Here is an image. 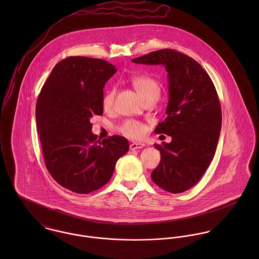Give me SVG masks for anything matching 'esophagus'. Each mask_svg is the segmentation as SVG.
Masks as SVG:
<instances>
[{
    "label": "esophagus",
    "mask_w": 259,
    "mask_h": 259,
    "mask_svg": "<svg viewBox=\"0 0 259 259\" xmlns=\"http://www.w3.org/2000/svg\"><path fill=\"white\" fill-rule=\"evenodd\" d=\"M146 145L144 144V143H133V144H131V146H130V148L131 149H139V148H143L145 147Z\"/></svg>",
    "instance_id": "1"
}]
</instances>
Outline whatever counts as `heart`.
Masks as SVG:
<instances>
[{
  "label": "heart",
  "instance_id": "obj_1",
  "mask_svg": "<svg viewBox=\"0 0 259 259\" xmlns=\"http://www.w3.org/2000/svg\"><path fill=\"white\" fill-rule=\"evenodd\" d=\"M132 83L140 96L146 101L150 98L157 97L160 95V84L152 77L148 75H135L132 77ZM114 89H111L105 95L103 99V107L105 110H110L113 103ZM119 131L124 136L132 139H141L147 132L146 125L135 119H126L119 125Z\"/></svg>",
  "mask_w": 259,
  "mask_h": 259
}]
</instances>
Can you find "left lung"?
Returning a JSON list of instances; mask_svg holds the SVG:
<instances>
[{"label": "left lung", "mask_w": 259, "mask_h": 259, "mask_svg": "<svg viewBox=\"0 0 259 259\" xmlns=\"http://www.w3.org/2000/svg\"><path fill=\"white\" fill-rule=\"evenodd\" d=\"M132 62L161 65L167 72V116L154 133L171 137V142L154 145L160 162L151 180L168 192H184L198 183L215 153L222 130L217 90L197 62L175 50L151 52Z\"/></svg>", "instance_id": "obj_1"}]
</instances>
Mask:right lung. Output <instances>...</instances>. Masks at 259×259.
Instances as JSON below:
<instances>
[{
    "mask_svg": "<svg viewBox=\"0 0 259 259\" xmlns=\"http://www.w3.org/2000/svg\"><path fill=\"white\" fill-rule=\"evenodd\" d=\"M115 72L107 61L70 57L55 66L37 98V134L47 169L76 193L106 185L130 148L123 137L97 141L92 133L90 119L104 113V87Z\"/></svg>",
    "mask_w": 259,
    "mask_h": 259,
    "instance_id": "obj_1",
    "label": "right lung"
}]
</instances>
